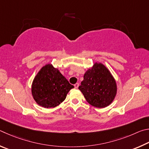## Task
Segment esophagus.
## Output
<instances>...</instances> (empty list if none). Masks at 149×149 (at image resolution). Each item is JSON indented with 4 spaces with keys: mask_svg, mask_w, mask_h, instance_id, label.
Instances as JSON below:
<instances>
[{
    "mask_svg": "<svg viewBox=\"0 0 149 149\" xmlns=\"http://www.w3.org/2000/svg\"><path fill=\"white\" fill-rule=\"evenodd\" d=\"M74 86L75 88H78L79 86V83H76V84L74 85Z\"/></svg>",
    "mask_w": 149,
    "mask_h": 149,
    "instance_id": "esophagus-1",
    "label": "esophagus"
}]
</instances>
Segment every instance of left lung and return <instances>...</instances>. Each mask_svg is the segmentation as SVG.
I'll return each mask as SVG.
<instances>
[{"instance_id": "1", "label": "left lung", "mask_w": 149, "mask_h": 149, "mask_svg": "<svg viewBox=\"0 0 149 149\" xmlns=\"http://www.w3.org/2000/svg\"><path fill=\"white\" fill-rule=\"evenodd\" d=\"M87 102L97 108L111 105L116 97V80L105 65L95 62L86 71L79 87Z\"/></svg>"}]
</instances>
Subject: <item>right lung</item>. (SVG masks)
Segmentation results:
<instances>
[{
    "mask_svg": "<svg viewBox=\"0 0 149 149\" xmlns=\"http://www.w3.org/2000/svg\"><path fill=\"white\" fill-rule=\"evenodd\" d=\"M74 88L57 68L48 63L43 66L34 78L31 93L36 103L44 108H54Z\"/></svg>",
    "mask_w": 149,
    "mask_h": 149,
    "instance_id": "obj_1",
    "label": "right lung"
}]
</instances>
